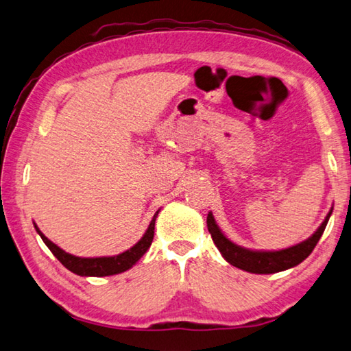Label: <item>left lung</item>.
Segmentation results:
<instances>
[{"label": "left lung", "mask_w": 351, "mask_h": 351, "mask_svg": "<svg viewBox=\"0 0 351 351\" xmlns=\"http://www.w3.org/2000/svg\"><path fill=\"white\" fill-rule=\"evenodd\" d=\"M330 215H332V209H330V213L327 214L326 220L322 221L321 226L316 229V232L312 237H308L306 241H301L300 244H296V246L281 250H250L238 246V244L232 243L229 238L224 237L220 228L217 226L213 213L208 214L206 223L209 234L213 237L215 246L221 252L224 260L238 269L246 270V272L267 275L295 267L306 260V258L312 254V250L315 249V246L319 241V238L322 237Z\"/></svg>", "instance_id": "1"}]
</instances>
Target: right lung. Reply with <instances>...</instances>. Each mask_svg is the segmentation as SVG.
I'll return each instance as SVG.
<instances>
[{
	"label": "right lung",
	"mask_w": 351,
	"mask_h": 351,
	"mask_svg": "<svg viewBox=\"0 0 351 351\" xmlns=\"http://www.w3.org/2000/svg\"><path fill=\"white\" fill-rule=\"evenodd\" d=\"M157 214L158 210L154 214L153 220H151L149 226L147 229V232L143 234L141 240H138L131 249L125 250V252L114 256H99V258L75 256L71 254H67L61 247H58L55 243H51L49 238L38 229L36 224H35V229L39 234V237L43 238L45 246L51 250V254L55 255L58 260L62 263V266L67 267L70 272L81 276H108V275L122 274L125 270L131 269L145 255V252L149 249L151 243H153Z\"/></svg>",
	"instance_id": "add662e5"
}]
</instances>
